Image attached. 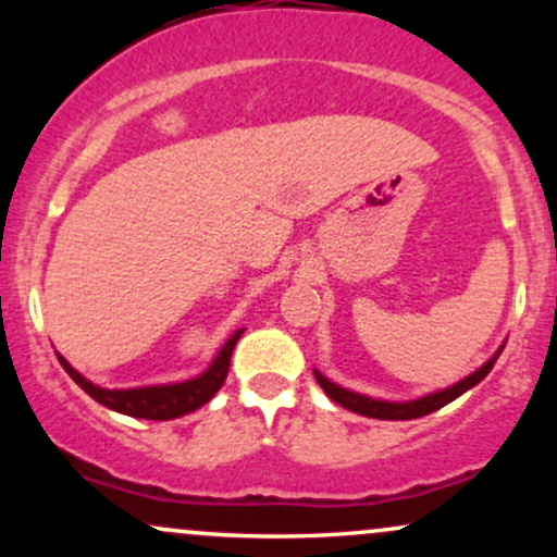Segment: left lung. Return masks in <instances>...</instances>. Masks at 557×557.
Here are the masks:
<instances>
[{"label":"left lung","instance_id":"8db88e82","mask_svg":"<svg viewBox=\"0 0 557 557\" xmlns=\"http://www.w3.org/2000/svg\"><path fill=\"white\" fill-rule=\"evenodd\" d=\"M503 350V348H500ZM500 350H497L492 359L484 363V367H479L474 374H469L466 380L456 382L453 387H445L440 389V393H432V395H424V398L419 400H408V403H387V400H374V398H367V395H359V393H350V389L345 387H337L335 382H330L327 376H322L319 372H314L319 387L324 389V393L330 395L332 400L337 403V406L348 408V411L354 413H361V417H369V419H387V421H406V419H419V417H426V413L437 411V408L447 406L450 400H456L458 395H463L466 389H471L479 382L484 380V376L490 374L492 363L497 361V356H500Z\"/></svg>","mask_w":557,"mask_h":557}]
</instances>
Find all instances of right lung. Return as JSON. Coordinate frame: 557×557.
<instances>
[{"label":"right lung","mask_w":557,"mask_h":557,"mask_svg":"<svg viewBox=\"0 0 557 557\" xmlns=\"http://www.w3.org/2000/svg\"><path fill=\"white\" fill-rule=\"evenodd\" d=\"M243 330L235 332L233 337L225 343V348L220 350L212 367L207 369L201 376L188 382H177V385H157V387H133V389H104L96 387L86 376H81L75 372L70 363L57 356L62 363V369L73 376L75 385H81L88 395L101 406L112 408V411L125 413V417H136V419H151V421H168V419H177L185 417V413L196 411L201 408L203 403H209L216 395V389L222 387L225 382L227 369H230V356H233L235 343L240 341Z\"/></svg>","instance_id":"add662e5"}]
</instances>
